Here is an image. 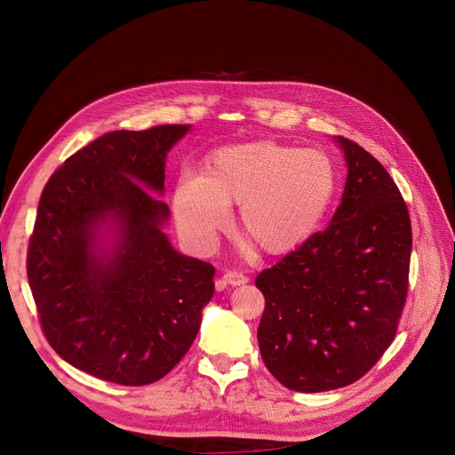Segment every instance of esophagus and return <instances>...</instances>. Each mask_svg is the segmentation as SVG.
Listing matches in <instances>:
<instances>
[{"label": "esophagus", "mask_w": 455, "mask_h": 455, "mask_svg": "<svg viewBox=\"0 0 455 455\" xmlns=\"http://www.w3.org/2000/svg\"><path fill=\"white\" fill-rule=\"evenodd\" d=\"M222 279H224L228 284H231V286H241V284L249 283V277H246V275L241 273V271H226Z\"/></svg>", "instance_id": "obj_1"}]
</instances>
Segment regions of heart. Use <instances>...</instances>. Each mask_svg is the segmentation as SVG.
Returning a JSON list of instances; mask_svg holds the SVG:
<instances>
[{"label": "heart", "mask_w": 455, "mask_h": 455, "mask_svg": "<svg viewBox=\"0 0 455 455\" xmlns=\"http://www.w3.org/2000/svg\"><path fill=\"white\" fill-rule=\"evenodd\" d=\"M338 172L321 149L254 142L218 149L204 172L188 171L174 191V216L197 249L214 246L239 203V222L271 254L304 244L334 199Z\"/></svg>", "instance_id": "b5f03b06"}]
</instances>
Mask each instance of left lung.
<instances>
[{
	"label": "left lung",
	"instance_id": "obj_1",
	"mask_svg": "<svg viewBox=\"0 0 455 455\" xmlns=\"http://www.w3.org/2000/svg\"><path fill=\"white\" fill-rule=\"evenodd\" d=\"M347 182L332 222L261 271L258 346L284 387L321 393L361 379L395 339L406 292L411 224L383 164L336 136Z\"/></svg>",
	"mask_w": 455,
	"mask_h": 455
}]
</instances>
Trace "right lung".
Masks as SVG:
<instances>
[{
  "label": "right lung",
  "instance_id": "1",
  "mask_svg": "<svg viewBox=\"0 0 455 455\" xmlns=\"http://www.w3.org/2000/svg\"><path fill=\"white\" fill-rule=\"evenodd\" d=\"M189 125L114 131L64 161L41 194L28 283L66 363L119 385L167 376L194 343L214 267L172 249L164 159Z\"/></svg>",
  "mask_w": 455,
  "mask_h": 455
}]
</instances>
